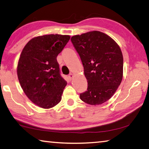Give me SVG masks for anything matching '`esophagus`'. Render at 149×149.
Listing matches in <instances>:
<instances>
[{
  "label": "esophagus",
  "mask_w": 149,
  "mask_h": 149,
  "mask_svg": "<svg viewBox=\"0 0 149 149\" xmlns=\"http://www.w3.org/2000/svg\"><path fill=\"white\" fill-rule=\"evenodd\" d=\"M73 77H74V75H73L72 74H69V75H68V78H69V79H70V80H72V78H73Z\"/></svg>",
  "instance_id": "obj_1"
}]
</instances>
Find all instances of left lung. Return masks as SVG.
I'll use <instances>...</instances> for the list:
<instances>
[{
	"instance_id": "obj_1",
	"label": "left lung",
	"mask_w": 149,
	"mask_h": 149,
	"mask_svg": "<svg viewBox=\"0 0 149 149\" xmlns=\"http://www.w3.org/2000/svg\"><path fill=\"white\" fill-rule=\"evenodd\" d=\"M79 54L88 82L87 91L80 94L86 104L96 105L113 96L123 79V56L111 38L94 31L71 38Z\"/></svg>"
}]
</instances>
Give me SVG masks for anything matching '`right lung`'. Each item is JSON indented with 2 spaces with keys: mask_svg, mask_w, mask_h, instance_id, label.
<instances>
[{
  "mask_svg": "<svg viewBox=\"0 0 149 149\" xmlns=\"http://www.w3.org/2000/svg\"><path fill=\"white\" fill-rule=\"evenodd\" d=\"M68 35L35 37L24 47L17 73L24 93L32 103L49 109L61 102L67 82L60 74L56 56L68 42Z\"/></svg>",
  "mask_w": 149,
  "mask_h": 149,
  "instance_id": "obj_1",
  "label": "right lung"
}]
</instances>
